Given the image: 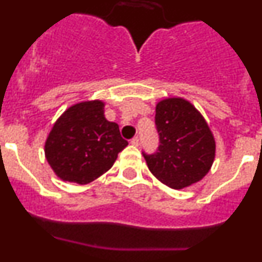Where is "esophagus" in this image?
<instances>
[{
	"label": "esophagus",
	"instance_id": "34e87169",
	"mask_svg": "<svg viewBox=\"0 0 262 262\" xmlns=\"http://www.w3.org/2000/svg\"><path fill=\"white\" fill-rule=\"evenodd\" d=\"M130 143L133 144V146L138 147L139 146V138H138V137H134V138L130 141Z\"/></svg>",
	"mask_w": 262,
	"mask_h": 262
}]
</instances>
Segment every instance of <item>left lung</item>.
Here are the masks:
<instances>
[{
	"label": "left lung",
	"mask_w": 262,
	"mask_h": 262,
	"mask_svg": "<svg viewBox=\"0 0 262 262\" xmlns=\"http://www.w3.org/2000/svg\"><path fill=\"white\" fill-rule=\"evenodd\" d=\"M156 126L160 147L143 153L157 180L180 190L200 181L212 167L215 139L204 116L182 97H167L156 105Z\"/></svg>",
	"instance_id": "left-lung-1"
}]
</instances>
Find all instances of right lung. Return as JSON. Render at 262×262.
Segmentation results:
<instances>
[{
    "mask_svg": "<svg viewBox=\"0 0 262 262\" xmlns=\"http://www.w3.org/2000/svg\"><path fill=\"white\" fill-rule=\"evenodd\" d=\"M101 100L68 107L47 137L44 152L49 166L63 181L84 185L109 171L128 142L119 125L106 120Z\"/></svg>",
    "mask_w": 262,
    "mask_h": 262,
    "instance_id": "obj_1",
    "label": "right lung"
}]
</instances>
